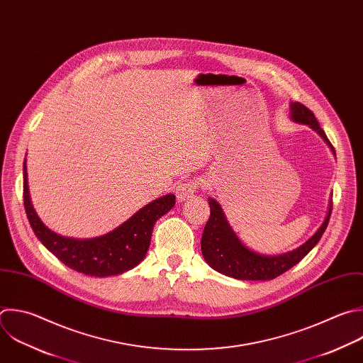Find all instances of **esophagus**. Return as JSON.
<instances>
[{"label":"esophagus","instance_id":"obj_1","mask_svg":"<svg viewBox=\"0 0 363 363\" xmlns=\"http://www.w3.org/2000/svg\"><path fill=\"white\" fill-rule=\"evenodd\" d=\"M198 181H185V182H179L177 185V189H175V195H177V199L179 202H184L186 199H189L191 196H194V194L196 192L198 189Z\"/></svg>","mask_w":363,"mask_h":363}]
</instances>
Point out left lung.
Masks as SVG:
<instances>
[{"label": "left lung", "mask_w": 363, "mask_h": 363, "mask_svg": "<svg viewBox=\"0 0 363 363\" xmlns=\"http://www.w3.org/2000/svg\"><path fill=\"white\" fill-rule=\"evenodd\" d=\"M289 118L294 123L309 125L313 131H316L329 145L333 155H336L335 148L329 143L325 131L319 127V123L311 109H308L301 102H291ZM208 201L211 215L201 239L202 255L212 269L240 281H271L301 262V259L305 258L309 251L319 242L332 212V201H329L328 212L322 225L305 244L296 250L281 255H262L247 248L240 242V239L236 236L229 222L226 220L220 205L213 198H208Z\"/></svg>", "instance_id": "8db88e82"}]
</instances>
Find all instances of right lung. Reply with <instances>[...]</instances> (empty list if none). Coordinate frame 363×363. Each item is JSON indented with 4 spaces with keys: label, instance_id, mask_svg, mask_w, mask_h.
Returning a JSON list of instances; mask_svg holds the SVG:
<instances>
[{
    "label": "right lung",
    "instance_id": "right-lung-1",
    "mask_svg": "<svg viewBox=\"0 0 363 363\" xmlns=\"http://www.w3.org/2000/svg\"><path fill=\"white\" fill-rule=\"evenodd\" d=\"M27 177L24 161V206L35 236L62 264L89 277L121 275L140 265L148 252L155 222L175 205V195L168 194L105 235L91 239L68 238L51 230L40 219L31 203Z\"/></svg>",
    "mask_w": 363,
    "mask_h": 363
}]
</instances>
